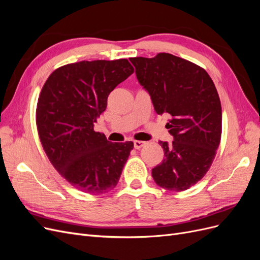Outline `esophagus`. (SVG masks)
I'll use <instances>...</instances> for the list:
<instances>
[{
    "instance_id": "34e87169",
    "label": "esophagus",
    "mask_w": 260,
    "mask_h": 260,
    "mask_svg": "<svg viewBox=\"0 0 260 260\" xmlns=\"http://www.w3.org/2000/svg\"><path fill=\"white\" fill-rule=\"evenodd\" d=\"M133 145H135V148L140 149L141 147H143L145 145V142H143V141H135V142H133Z\"/></svg>"
}]
</instances>
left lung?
<instances>
[{
	"instance_id": "8db88e82",
	"label": "left lung",
	"mask_w": 260,
	"mask_h": 260,
	"mask_svg": "<svg viewBox=\"0 0 260 260\" xmlns=\"http://www.w3.org/2000/svg\"><path fill=\"white\" fill-rule=\"evenodd\" d=\"M130 61L156 113L170 115L166 128L174 141L158 142L164 160L152 169L153 179L168 191H185L206 175L221 139L222 111L214 81L201 66L169 53Z\"/></svg>"
}]
</instances>
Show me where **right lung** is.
Returning a JSON list of instances; mask_svg holds the SVG:
<instances>
[{
    "label": "right lung",
    "instance_id": "1",
    "mask_svg": "<svg viewBox=\"0 0 260 260\" xmlns=\"http://www.w3.org/2000/svg\"><path fill=\"white\" fill-rule=\"evenodd\" d=\"M128 59L82 60L49 76L39 95V138L53 167L81 192L101 195L117 185L133 142L112 143L93 123L116 86L133 74Z\"/></svg>",
    "mask_w": 260,
    "mask_h": 260
}]
</instances>
